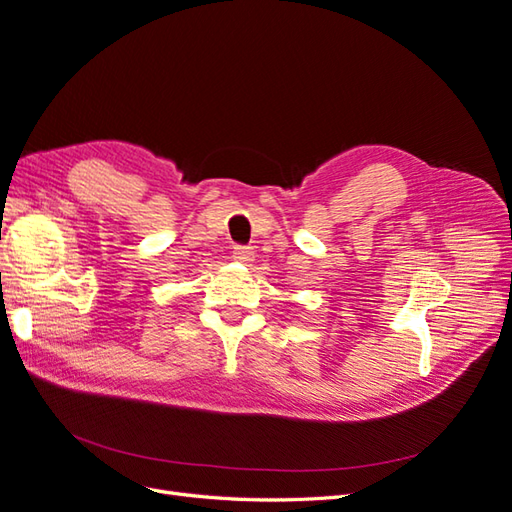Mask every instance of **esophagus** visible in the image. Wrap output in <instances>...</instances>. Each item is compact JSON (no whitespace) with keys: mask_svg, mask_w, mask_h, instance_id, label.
<instances>
[{"mask_svg":"<svg viewBox=\"0 0 512 512\" xmlns=\"http://www.w3.org/2000/svg\"><path fill=\"white\" fill-rule=\"evenodd\" d=\"M232 258L239 260V262H252V260H254L252 247H247V245H235V247H232Z\"/></svg>","mask_w":512,"mask_h":512,"instance_id":"34e87169","label":"esophagus"}]
</instances>
